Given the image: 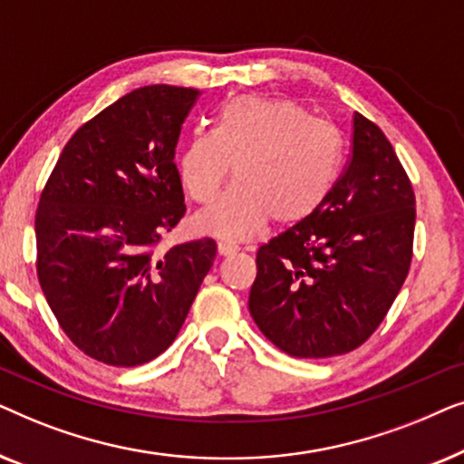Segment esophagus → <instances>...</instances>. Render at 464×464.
Segmentation results:
<instances>
[{
	"instance_id": "34e87169",
	"label": "esophagus",
	"mask_w": 464,
	"mask_h": 464,
	"mask_svg": "<svg viewBox=\"0 0 464 464\" xmlns=\"http://www.w3.org/2000/svg\"><path fill=\"white\" fill-rule=\"evenodd\" d=\"M238 251V246L234 245V243H227V240H219L218 243V253L219 256H224V257H227V256H234V253Z\"/></svg>"
}]
</instances>
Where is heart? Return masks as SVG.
<instances>
[{
    "instance_id": "1",
    "label": "heart",
    "mask_w": 464,
    "mask_h": 464,
    "mask_svg": "<svg viewBox=\"0 0 464 464\" xmlns=\"http://www.w3.org/2000/svg\"><path fill=\"white\" fill-rule=\"evenodd\" d=\"M234 186L198 215L200 230L243 240L275 219L295 226L332 196L342 170V139L289 99L243 94L221 107L215 130H194L177 173L186 194L207 205L230 179Z\"/></svg>"
}]
</instances>
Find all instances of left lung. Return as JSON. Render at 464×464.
<instances>
[{"label": "left lung", "mask_w": 464, "mask_h": 464, "mask_svg": "<svg viewBox=\"0 0 464 464\" xmlns=\"http://www.w3.org/2000/svg\"><path fill=\"white\" fill-rule=\"evenodd\" d=\"M416 198L389 139L359 111L351 158L313 218L259 246L249 313L283 353H351L384 321L410 272Z\"/></svg>", "instance_id": "8db88e82"}]
</instances>
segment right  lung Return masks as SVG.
<instances>
[{
	"instance_id": "right-lung-1",
	"label": "right lung",
	"mask_w": 464,
	"mask_h": 464,
	"mask_svg": "<svg viewBox=\"0 0 464 464\" xmlns=\"http://www.w3.org/2000/svg\"><path fill=\"white\" fill-rule=\"evenodd\" d=\"M196 88H137L82 124L35 213L37 278L88 357L135 367L167 351L211 270L213 238L156 246L186 215L175 164Z\"/></svg>"
}]
</instances>
